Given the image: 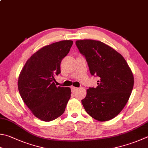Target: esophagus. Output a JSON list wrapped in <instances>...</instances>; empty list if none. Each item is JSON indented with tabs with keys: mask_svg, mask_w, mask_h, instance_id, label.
Listing matches in <instances>:
<instances>
[{
	"mask_svg": "<svg viewBox=\"0 0 148 148\" xmlns=\"http://www.w3.org/2000/svg\"><path fill=\"white\" fill-rule=\"evenodd\" d=\"M78 90V88L76 87H74V86H71V90L72 91H75Z\"/></svg>",
	"mask_w": 148,
	"mask_h": 148,
	"instance_id": "1",
	"label": "esophagus"
}]
</instances>
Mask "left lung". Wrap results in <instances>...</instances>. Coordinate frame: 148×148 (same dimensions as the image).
<instances>
[{"label": "left lung", "mask_w": 148, "mask_h": 148, "mask_svg": "<svg viewBox=\"0 0 148 148\" xmlns=\"http://www.w3.org/2000/svg\"><path fill=\"white\" fill-rule=\"evenodd\" d=\"M76 45L90 73L100 79L97 88L88 89L82 104L92 118L110 121L121 113L130 99L134 84L132 71L121 54L102 42L84 39L77 40Z\"/></svg>", "instance_id": "obj_1"}]
</instances>
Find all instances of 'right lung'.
<instances>
[{
    "instance_id": "right-lung-1",
    "label": "right lung",
    "mask_w": 148,
    "mask_h": 148,
    "mask_svg": "<svg viewBox=\"0 0 148 148\" xmlns=\"http://www.w3.org/2000/svg\"><path fill=\"white\" fill-rule=\"evenodd\" d=\"M72 40L44 46L25 64L18 80L21 98L32 113L49 122L64 113L71 97L69 88L57 87L55 77L60 73V62L70 50Z\"/></svg>"
}]
</instances>
